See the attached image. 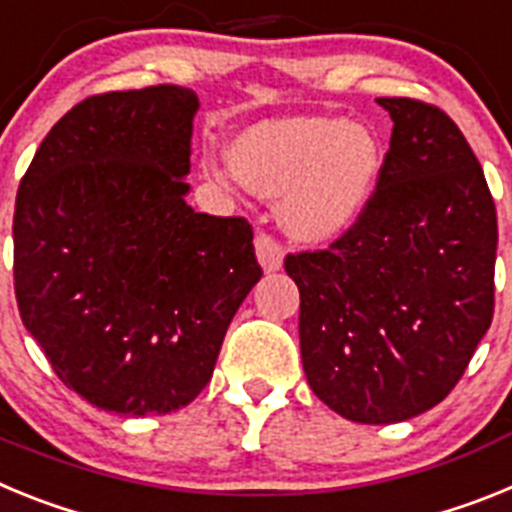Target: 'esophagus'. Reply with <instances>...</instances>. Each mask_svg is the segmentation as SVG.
Wrapping results in <instances>:
<instances>
[{
  "label": "esophagus",
  "mask_w": 512,
  "mask_h": 512,
  "mask_svg": "<svg viewBox=\"0 0 512 512\" xmlns=\"http://www.w3.org/2000/svg\"><path fill=\"white\" fill-rule=\"evenodd\" d=\"M256 256H259V264L264 266V271H277L284 264V248L264 230L256 235Z\"/></svg>",
  "instance_id": "1"
}]
</instances>
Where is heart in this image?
Masks as SVG:
<instances>
[{
    "label": "heart",
    "mask_w": 512,
    "mask_h": 512,
    "mask_svg": "<svg viewBox=\"0 0 512 512\" xmlns=\"http://www.w3.org/2000/svg\"><path fill=\"white\" fill-rule=\"evenodd\" d=\"M230 165L210 164L215 179H241L261 197H284L282 225L307 243L336 241L359 223L382 171L372 130L341 117H287L243 130Z\"/></svg>",
    "instance_id": "b5f03b06"
}]
</instances>
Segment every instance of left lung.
Returning <instances> with one entry per match:
<instances>
[{"label":"left lung","instance_id":"obj_1","mask_svg":"<svg viewBox=\"0 0 512 512\" xmlns=\"http://www.w3.org/2000/svg\"><path fill=\"white\" fill-rule=\"evenodd\" d=\"M392 117L377 189L325 251L287 253L312 392L354 423L431 410L456 387L495 312L497 212L456 122L379 97Z\"/></svg>","mask_w":512,"mask_h":512}]
</instances>
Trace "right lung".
<instances>
[{
	"label": "right lung",
	"instance_id": "1",
	"mask_svg": "<svg viewBox=\"0 0 512 512\" xmlns=\"http://www.w3.org/2000/svg\"><path fill=\"white\" fill-rule=\"evenodd\" d=\"M197 110V94L174 84L87 97L17 189L22 323L58 379L110 413L189 405L261 279L246 217L184 200Z\"/></svg>",
	"mask_w": 512,
	"mask_h": 512
}]
</instances>
